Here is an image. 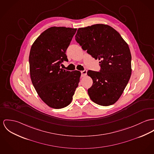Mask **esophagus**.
<instances>
[{
  "label": "esophagus",
  "instance_id": "esophagus-1",
  "mask_svg": "<svg viewBox=\"0 0 154 154\" xmlns=\"http://www.w3.org/2000/svg\"><path fill=\"white\" fill-rule=\"evenodd\" d=\"M81 74H82V77H84L87 75V70H84L83 71H81Z\"/></svg>",
  "mask_w": 154,
  "mask_h": 154
}]
</instances>
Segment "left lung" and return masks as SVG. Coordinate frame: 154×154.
Returning a JSON list of instances; mask_svg holds the SVG:
<instances>
[{
	"mask_svg": "<svg viewBox=\"0 0 154 154\" xmlns=\"http://www.w3.org/2000/svg\"><path fill=\"white\" fill-rule=\"evenodd\" d=\"M76 42L95 59L100 61L99 71L88 70L93 85L88 94L95 103L108 106L122 94L131 75V54L127 43L111 26L97 24L79 28Z\"/></svg>",
	"mask_w": 154,
	"mask_h": 154,
	"instance_id": "1",
	"label": "left lung"
}]
</instances>
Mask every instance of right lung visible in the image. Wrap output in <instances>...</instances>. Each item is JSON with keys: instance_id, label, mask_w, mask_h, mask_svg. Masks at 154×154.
Instances as JSON below:
<instances>
[{"instance_id": "obj_1", "label": "right lung", "mask_w": 154, "mask_h": 154, "mask_svg": "<svg viewBox=\"0 0 154 154\" xmlns=\"http://www.w3.org/2000/svg\"><path fill=\"white\" fill-rule=\"evenodd\" d=\"M77 29L51 27L33 43L29 54L30 78L40 98L53 108L69 106L79 85L81 72L60 68L67 61L66 51Z\"/></svg>"}]
</instances>
